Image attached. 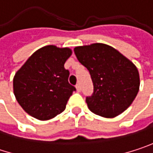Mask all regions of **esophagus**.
Returning <instances> with one entry per match:
<instances>
[{"label":"esophagus","mask_w":153,"mask_h":153,"mask_svg":"<svg viewBox=\"0 0 153 153\" xmlns=\"http://www.w3.org/2000/svg\"><path fill=\"white\" fill-rule=\"evenodd\" d=\"M76 89L78 92H79V91L81 90V87H80V85H79V84H77L76 85Z\"/></svg>","instance_id":"1"}]
</instances>
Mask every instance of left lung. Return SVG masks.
<instances>
[{
    "instance_id": "left-lung-1",
    "label": "left lung",
    "mask_w": 153,
    "mask_h": 153,
    "mask_svg": "<svg viewBox=\"0 0 153 153\" xmlns=\"http://www.w3.org/2000/svg\"><path fill=\"white\" fill-rule=\"evenodd\" d=\"M79 62L89 72L94 85L86 97L88 109L97 115L114 118L127 110L139 90L137 66L114 48L94 43L74 48Z\"/></svg>"
}]
</instances>
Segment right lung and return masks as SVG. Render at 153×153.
I'll return each instance as SVG.
<instances>
[{"label":"right lung","instance_id":"obj_1","mask_svg":"<svg viewBox=\"0 0 153 153\" xmlns=\"http://www.w3.org/2000/svg\"><path fill=\"white\" fill-rule=\"evenodd\" d=\"M71 55L69 48L45 46L36 50L16 73V99L32 117L47 120L65 111L76 90L68 82L70 73L65 68Z\"/></svg>","mask_w":153,"mask_h":153}]
</instances>
